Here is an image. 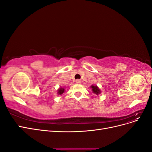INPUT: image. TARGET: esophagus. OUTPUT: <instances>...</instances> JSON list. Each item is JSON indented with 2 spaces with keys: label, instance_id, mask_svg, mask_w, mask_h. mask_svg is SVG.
<instances>
[{
  "label": "esophagus",
  "instance_id": "34e87169",
  "mask_svg": "<svg viewBox=\"0 0 152 152\" xmlns=\"http://www.w3.org/2000/svg\"><path fill=\"white\" fill-rule=\"evenodd\" d=\"M75 82L77 84H80V82H81V80H80V79H77V80H76V81H75Z\"/></svg>",
  "mask_w": 152,
  "mask_h": 152
}]
</instances>
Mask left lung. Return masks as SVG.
Returning a JSON list of instances; mask_svg holds the SVG:
<instances>
[{"instance_id":"left-lung-1","label":"left lung","mask_w":152,"mask_h":152,"mask_svg":"<svg viewBox=\"0 0 152 152\" xmlns=\"http://www.w3.org/2000/svg\"><path fill=\"white\" fill-rule=\"evenodd\" d=\"M91 88L92 89V92H93V93L95 95H99L102 93V92H101L99 88L97 86L92 85L91 86Z\"/></svg>"}]
</instances>
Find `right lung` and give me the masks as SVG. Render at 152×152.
I'll list each match as a JSON object with an SVG mask.
<instances>
[{
	"instance_id": "obj_1",
	"label": "right lung",
	"mask_w": 152,
	"mask_h": 152,
	"mask_svg": "<svg viewBox=\"0 0 152 152\" xmlns=\"http://www.w3.org/2000/svg\"><path fill=\"white\" fill-rule=\"evenodd\" d=\"M65 88H64V87H59V88L57 91V94H58V95H61V94H62L65 93Z\"/></svg>"
}]
</instances>
